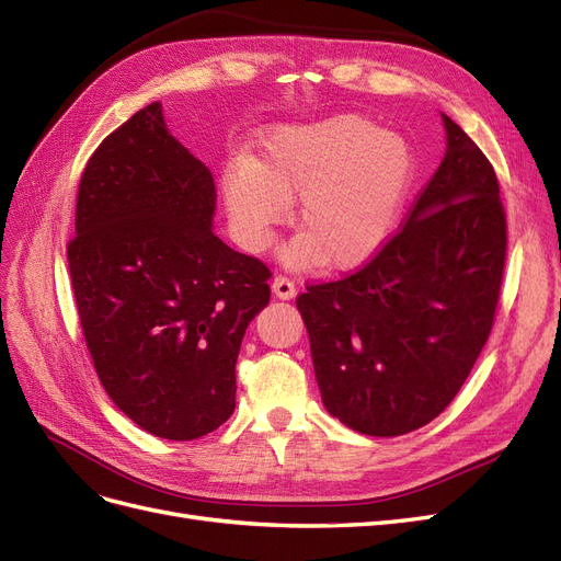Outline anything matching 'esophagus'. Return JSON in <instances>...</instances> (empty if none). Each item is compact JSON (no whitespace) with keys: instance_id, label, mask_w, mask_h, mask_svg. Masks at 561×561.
<instances>
[{"instance_id":"esophagus-1","label":"esophagus","mask_w":561,"mask_h":561,"mask_svg":"<svg viewBox=\"0 0 561 561\" xmlns=\"http://www.w3.org/2000/svg\"><path fill=\"white\" fill-rule=\"evenodd\" d=\"M273 294L279 298V300H291L296 296V284L288 279V277H275L273 279Z\"/></svg>"}]
</instances>
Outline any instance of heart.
<instances>
[{"label":"heart","mask_w":561,"mask_h":561,"mask_svg":"<svg viewBox=\"0 0 561 561\" xmlns=\"http://www.w3.org/2000/svg\"><path fill=\"white\" fill-rule=\"evenodd\" d=\"M414 158L403 137L360 116L286 125L270 135L259 160H232L221 174L230 230L261 254L296 205L294 265L345 273L368 263L399 221Z\"/></svg>","instance_id":"obj_1"}]
</instances>
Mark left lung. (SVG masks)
<instances>
[{
	"mask_svg": "<svg viewBox=\"0 0 561 561\" xmlns=\"http://www.w3.org/2000/svg\"><path fill=\"white\" fill-rule=\"evenodd\" d=\"M447 149L405 226L358 273L310 286L298 312L323 408L364 436L436 420L490 337L505 263L492 162L443 114Z\"/></svg>",
	"mask_w": 561,
	"mask_h": 561,
	"instance_id": "obj_1",
	"label": "left lung"
}]
</instances>
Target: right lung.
I'll return each mask as SVG.
<instances>
[{
  "instance_id": "right-lung-1",
  "label": "right lung",
  "mask_w": 561,
  "mask_h": 561,
  "mask_svg": "<svg viewBox=\"0 0 561 561\" xmlns=\"http://www.w3.org/2000/svg\"><path fill=\"white\" fill-rule=\"evenodd\" d=\"M211 172L158 102L90 156L67 244L85 345L110 399L144 431L193 440L234 410L244 331L270 270L214 234Z\"/></svg>"
}]
</instances>
